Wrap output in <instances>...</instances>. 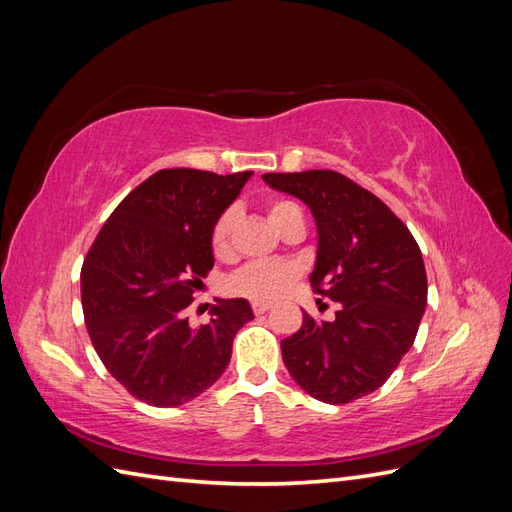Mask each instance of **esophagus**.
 Here are the masks:
<instances>
[{
  "label": "esophagus",
  "mask_w": 512,
  "mask_h": 512,
  "mask_svg": "<svg viewBox=\"0 0 512 512\" xmlns=\"http://www.w3.org/2000/svg\"><path fill=\"white\" fill-rule=\"evenodd\" d=\"M252 309H254V314H256V316H260V314L269 312V309H271V303H267V301H254V303H252Z\"/></svg>",
  "instance_id": "obj_1"
}]
</instances>
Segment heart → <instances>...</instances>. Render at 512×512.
Segmentation results:
<instances>
[{
    "instance_id": "obj_1",
    "label": "heart",
    "mask_w": 512,
    "mask_h": 512,
    "mask_svg": "<svg viewBox=\"0 0 512 512\" xmlns=\"http://www.w3.org/2000/svg\"><path fill=\"white\" fill-rule=\"evenodd\" d=\"M269 222L280 230L292 215H301L297 203L286 198L271 200L267 207ZM235 230H237V211L226 209L218 215L211 228V252L218 260H230L235 254ZM301 269L292 262H252L237 273H232L226 282V288L235 297L250 301H275L297 284Z\"/></svg>"
}]
</instances>
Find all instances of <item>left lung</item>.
Instances as JSON below:
<instances>
[{"label":"left lung","mask_w":512,"mask_h":512,"mask_svg":"<svg viewBox=\"0 0 512 512\" xmlns=\"http://www.w3.org/2000/svg\"><path fill=\"white\" fill-rule=\"evenodd\" d=\"M301 198L318 226L309 277L339 303L333 322L303 312V327L282 339V359L305 393L350 404L391 378L412 348L427 305V273L408 226L382 200L335 170L262 175Z\"/></svg>","instance_id":"left-lung-1"}]
</instances>
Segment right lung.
<instances>
[{
	"mask_svg": "<svg viewBox=\"0 0 512 512\" xmlns=\"http://www.w3.org/2000/svg\"><path fill=\"white\" fill-rule=\"evenodd\" d=\"M247 177L158 170L121 200L83 260L91 344L108 374L149 406L175 408L207 391L254 318L245 299L218 301L198 329L183 316L213 267V222Z\"/></svg>",
	"mask_w": 512,
	"mask_h": 512,
	"instance_id": "add662e5",
	"label": "right lung"
}]
</instances>
